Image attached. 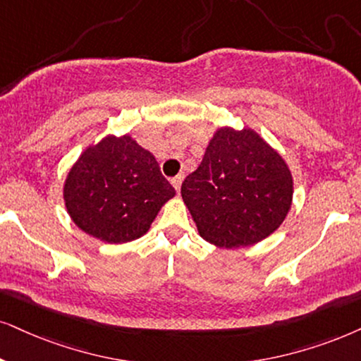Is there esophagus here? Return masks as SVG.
<instances>
[{"mask_svg":"<svg viewBox=\"0 0 361 361\" xmlns=\"http://www.w3.org/2000/svg\"><path fill=\"white\" fill-rule=\"evenodd\" d=\"M181 181H183V176H181V175H178V176H175V178H171V185L175 186V190L178 191V193H180V186H181Z\"/></svg>","mask_w":361,"mask_h":361,"instance_id":"34e87169","label":"esophagus"}]
</instances>
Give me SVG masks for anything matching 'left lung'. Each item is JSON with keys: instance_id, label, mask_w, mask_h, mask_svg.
Returning <instances> with one entry per match:
<instances>
[{"instance_id": "8db88e82", "label": "left lung", "mask_w": 361, "mask_h": 361, "mask_svg": "<svg viewBox=\"0 0 361 361\" xmlns=\"http://www.w3.org/2000/svg\"><path fill=\"white\" fill-rule=\"evenodd\" d=\"M181 196L202 238L240 248L270 236L288 214L293 180L285 159L250 128H220Z\"/></svg>"}]
</instances>
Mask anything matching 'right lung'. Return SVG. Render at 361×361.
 <instances>
[{
	"label": "right lung",
	"instance_id": "1",
	"mask_svg": "<svg viewBox=\"0 0 361 361\" xmlns=\"http://www.w3.org/2000/svg\"><path fill=\"white\" fill-rule=\"evenodd\" d=\"M175 188L131 136H106L86 148L65 183L66 209L85 233L106 243L143 236Z\"/></svg>",
	"mask_w": 361,
	"mask_h": 361
}]
</instances>
